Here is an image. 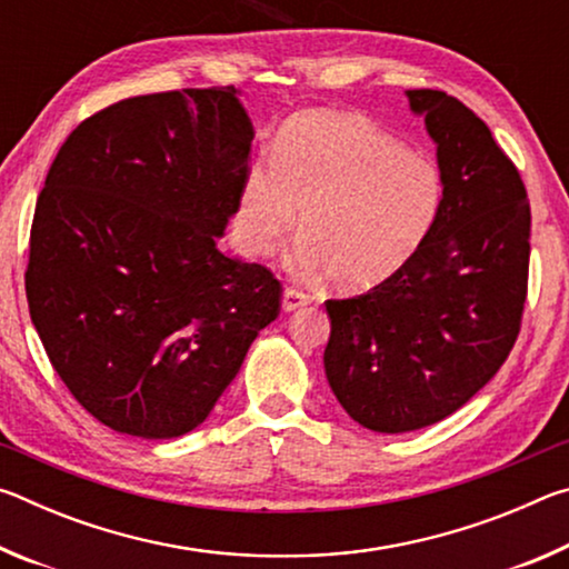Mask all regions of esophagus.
<instances>
[{"label": "esophagus", "mask_w": 569, "mask_h": 569, "mask_svg": "<svg viewBox=\"0 0 569 569\" xmlns=\"http://www.w3.org/2000/svg\"><path fill=\"white\" fill-rule=\"evenodd\" d=\"M308 303H311V296L303 293L301 288H286V291H283L281 308H283L286 313L298 311V308H303V306H308Z\"/></svg>", "instance_id": "obj_1"}]
</instances>
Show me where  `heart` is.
<instances>
[{
  "label": "heart",
  "instance_id": "b5f03b06",
  "mask_svg": "<svg viewBox=\"0 0 569 569\" xmlns=\"http://www.w3.org/2000/svg\"><path fill=\"white\" fill-rule=\"evenodd\" d=\"M445 182L435 162L346 112H303L278 134L271 158L250 162L236 200V238L268 256L301 216L288 261L343 288L379 283L435 228Z\"/></svg>",
  "mask_w": 569,
  "mask_h": 569
}]
</instances>
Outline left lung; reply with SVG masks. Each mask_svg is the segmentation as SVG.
<instances>
[{"instance_id": "obj_1", "label": "left lung", "mask_w": 569, "mask_h": 569, "mask_svg": "<svg viewBox=\"0 0 569 569\" xmlns=\"http://www.w3.org/2000/svg\"><path fill=\"white\" fill-rule=\"evenodd\" d=\"M407 98L437 146L439 218L387 281L326 301V379L343 411L381 435L465 407L512 351L527 298L529 203L512 160L451 94Z\"/></svg>"}]
</instances>
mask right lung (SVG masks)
I'll use <instances>...</instances> for the list:
<instances>
[{
    "label": "right lung",
    "mask_w": 569,
    "mask_h": 569,
    "mask_svg": "<svg viewBox=\"0 0 569 569\" xmlns=\"http://www.w3.org/2000/svg\"><path fill=\"white\" fill-rule=\"evenodd\" d=\"M253 122L236 88L158 92L77 124L37 198L27 301L72 397L120 435L200 427L281 283L223 253Z\"/></svg>",
    "instance_id": "obj_1"
}]
</instances>
